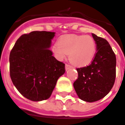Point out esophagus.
I'll use <instances>...</instances> for the list:
<instances>
[{
    "mask_svg": "<svg viewBox=\"0 0 125 125\" xmlns=\"http://www.w3.org/2000/svg\"><path fill=\"white\" fill-rule=\"evenodd\" d=\"M72 68H73V67L71 66L70 65H65V70L66 71H67V70H69L70 69H72Z\"/></svg>",
    "mask_w": 125,
    "mask_h": 125,
    "instance_id": "34e87169",
    "label": "esophagus"
}]
</instances>
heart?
Instances as JSON below:
<instances>
[{"label": "heart", "instance_id": "heart-1", "mask_svg": "<svg viewBox=\"0 0 125 125\" xmlns=\"http://www.w3.org/2000/svg\"><path fill=\"white\" fill-rule=\"evenodd\" d=\"M53 52L60 60L69 54V60L73 65L83 67L93 60L96 53V44L90 36L67 35L54 44Z\"/></svg>", "mask_w": 125, "mask_h": 125}]
</instances>
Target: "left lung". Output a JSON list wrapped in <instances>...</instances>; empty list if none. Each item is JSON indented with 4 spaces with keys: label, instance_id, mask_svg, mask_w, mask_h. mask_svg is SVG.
I'll list each match as a JSON object with an SVG mask.
<instances>
[{
    "label": "left lung",
    "instance_id": "1",
    "mask_svg": "<svg viewBox=\"0 0 125 125\" xmlns=\"http://www.w3.org/2000/svg\"><path fill=\"white\" fill-rule=\"evenodd\" d=\"M96 53L91 64L77 68L78 78L73 86L81 100L87 102L100 100L113 87L116 77V57L109 42L92 34Z\"/></svg>",
    "mask_w": 125,
    "mask_h": 125
}]
</instances>
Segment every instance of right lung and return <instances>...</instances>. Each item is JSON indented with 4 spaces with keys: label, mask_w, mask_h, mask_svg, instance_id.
Wrapping results in <instances>:
<instances>
[{
    "label": "right lung",
    "mask_w": 125,
    "mask_h": 125,
    "mask_svg": "<svg viewBox=\"0 0 125 125\" xmlns=\"http://www.w3.org/2000/svg\"><path fill=\"white\" fill-rule=\"evenodd\" d=\"M54 32L32 31L21 35L10 54V75L25 98L34 102L50 97L57 81L65 73V64L49 49Z\"/></svg>",
    "instance_id": "add662e5"
}]
</instances>
